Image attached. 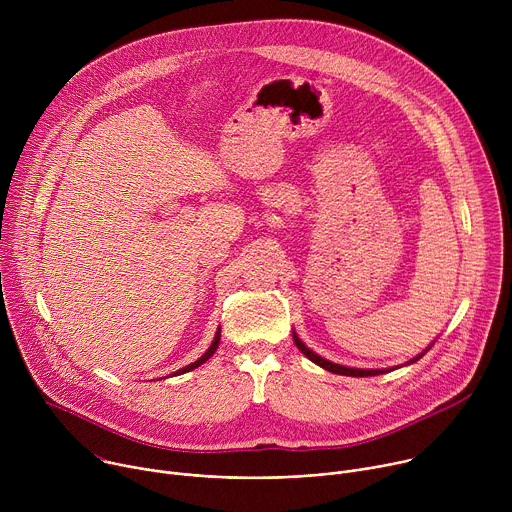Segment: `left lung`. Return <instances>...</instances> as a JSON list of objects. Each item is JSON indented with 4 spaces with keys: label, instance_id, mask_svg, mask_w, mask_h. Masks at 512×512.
<instances>
[{
    "label": "left lung",
    "instance_id": "left-lung-1",
    "mask_svg": "<svg viewBox=\"0 0 512 512\" xmlns=\"http://www.w3.org/2000/svg\"><path fill=\"white\" fill-rule=\"evenodd\" d=\"M294 342H296V346L312 360V362H316L318 367H322V369H326V371H330V373H336V375H344V377H375V375H383V373H387L385 369H350V367H344V364H336V362H330V360H326V358H322L320 354H316L314 350H310L302 340H300V336L294 332ZM429 348H425L421 354H417L415 358H411L407 364H411V362H415V360H419L425 352H427Z\"/></svg>",
    "mask_w": 512,
    "mask_h": 512
}]
</instances>
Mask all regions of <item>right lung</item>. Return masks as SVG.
Wrapping results in <instances>:
<instances>
[{"mask_svg":"<svg viewBox=\"0 0 512 512\" xmlns=\"http://www.w3.org/2000/svg\"><path fill=\"white\" fill-rule=\"evenodd\" d=\"M218 342H221V328H218V330H216V334H214V340H212L210 348H208V350H206V352H204V354H202V356H200L198 360L190 362V364H188V367H184V369L176 371V373H174V377H176V375H182V373H190V371H194L196 367H200V364H204V362H206V360H208V358H210V356H212V354L216 352V348H218Z\"/></svg>","mask_w":512,"mask_h":512,"instance_id":"obj_1","label":"right lung"}]
</instances>
